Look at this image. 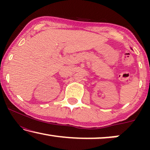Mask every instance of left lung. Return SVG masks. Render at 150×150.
Here are the masks:
<instances>
[{"instance_id": "left-lung-1", "label": "left lung", "mask_w": 150, "mask_h": 150, "mask_svg": "<svg viewBox=\"0 0 150 150\" xmlns=\"http://www.w3.org/2000/svg\"><path fill=\"white\" fill-rule=\"evenodd\" d=\"M131 49H132V48H131Z\"/></svg>"}]
</instances>
